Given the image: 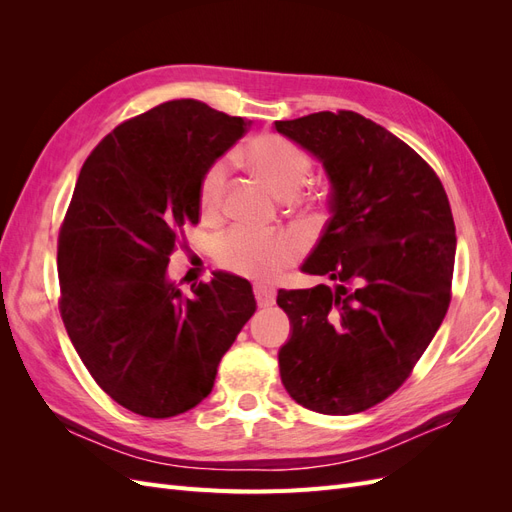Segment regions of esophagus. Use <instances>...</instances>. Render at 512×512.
Returning <instances> with one entry per match:
<instances>
[{
	"mask_svg": "<svg viewBox=\"0 0 512 512\" xmlns=\"http://www.w3.org/2000/svg\"><path fill=\"white\" fill-rule=\"evenodd\" d=\"M254 297L260 307H269L275 303V288L267 284H254Z\"/></svg>",
	"mask_w": 512,
	"mask_h": 512,
	"instance_id": "1",
	"label": "esophagus"
}]
</instances>
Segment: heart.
I'll use <instances>...</instances> for the list:
<instances>
[{
	"label": "heart",
	"mask_w": 512,
	"mask_h": 512,
	"mask_svg": "<svg viewBox=\"0 0 512 512\" xmlns=\"http://www.w3.org/2000/svg\"><path fill=\"white\" fill-rule=\"evenodd\" d=\"M245 160L254 173L267 181L271 190L284 198L297 194L309 173L312 160L288 138L260 134L245 147ZM228 162H213L200 179L198 200L207 218H218L226 203ZM299 254V243L288 232H254L250 228H232L218 241V262L232 271L258 280H271L282 273Z\"/></svg>",
	"instance_id": "1"
}]
</instances>
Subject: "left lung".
Instances as JSON below:
<instances>
[{
    "instance_id": "obj_1",
    "label": "left lung",
    "mask_w": 512,
    "mask_h": 512,
    "mask_svg": "<svg viewBox=\"0 0 512 512\" xmlns=\"http://www.w3.org/2000/svg\"><path fill=\"white\" fill-rule=\"evenodd\" d=\"M275 130L327 170L331 218L303 271L337 282L277 292L292 324L282 382L307 410L363 412L410 378L446 316L451 205L436 170L359 113H312Z\"/></svg>"
}]
</instances>
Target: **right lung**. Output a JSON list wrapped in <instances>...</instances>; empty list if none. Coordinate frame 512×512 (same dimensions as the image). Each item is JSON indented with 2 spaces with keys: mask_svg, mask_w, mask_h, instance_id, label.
Here are the masks:
<instances>
[{
  "mask_svg": "<svg viewBox=\"0 0 512 512\" xmlns=\"http://www.w3.org/2000/svg\"><path fill=\"white\" fill-rule=\"evenodd\" d=\"M245 132L241 117L170 100L119 123L76 179L57 239L59 312L91 378L134 414L198 406L256 312L243 277L218 271L192 297L166 277L200 220V179Z\"/></svg>",
  "mask_w": 512,
  "mask_h": 512,
  "instance_id": "1",
  "label": "right lung"
}]
</instances>
